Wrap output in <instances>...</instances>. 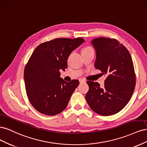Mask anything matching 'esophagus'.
<instances>
[{"instance_id": "obj_1", "label": "esophagus", "mask_w": 147, "mask_h": 147, "mask_svg": "<svg viewBox=\"0 0 147 147\" xmlns=\"http://www.w3.org/2000/svg\"><path fill=\"white\" fill-rule=\"evenodd\" d=\"M80 83H84V82H86V81L84 80V79H82V78H81V79H80Z\"/></svg>"}]
</instances>
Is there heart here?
<instances>
[{
	"mask_svg": "<svg viewBox=\"0 0 147 147\" xmlns=\"http://www.w3.org/2000/svg\"><path fill=\"white\" fill-rule=\"evenodd\" d=\"M94 51V50H93L92 47H91L90 45H88V46H86L85 47L83 48V49L82 50V53L88 52V51Z\"/></svg>",
	"mask_w": 147,
	"mask_h": 147,
	"instance_id": "b5f03b06",
	"label": "heart"
}]
</instances>
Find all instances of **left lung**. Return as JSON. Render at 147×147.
Returning a JSON list of instances; mask_svg holds the SVG:
<instances>
[{
	"mask_svg": "<svg viewBox=\"0 0 147 147\" xmlns=\"http://www.w3.org/2000/svg\"><path fill=\"white\" fill-rule=\"evenodd\" d=\"M96 51L95 67L106 74L104 85L87 81L86 100L90 108L102 116L119 112L130 100L136 86V74L127 49L117 40L99 37L92 40Z\"/></svg>",
	"mask_w": 147,
	"mask_h": 147,
	"instance_id": "8db88e82",
	"label": "left lung"
}]
</instances>
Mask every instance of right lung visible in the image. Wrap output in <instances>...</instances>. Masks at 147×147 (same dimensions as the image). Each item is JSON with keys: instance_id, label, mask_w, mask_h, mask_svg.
I'll list each match as a JSON object with an SVG mask.
<instances>
[{"instance_id": "add662e5", "label": "right lung", "mask_w": 147, "mask_h": 147, "mask_svg": "<svg viewBox=\"0 0 147 147\" xmlns=\"http://www.w3.org/2000/svg\"><path fill=\"white\" fill-rule=\"evenodd\" d=\"M84 42L82 37L58 38L35 49L25 66L24 77L28 99L38 112L53 116L67 107L79 81H64L59 70L67 68L70 53Z\"/></svg>"}]
</instances>
